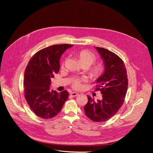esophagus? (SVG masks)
<instances>
[{
    "label": "esophagus",
    "mask_w": 153,
    "mask_h": 153,
    "mask_svg": "<svg viewBox=\"0 0 153 153\" xmlns=\"http://www.w3.org/2000/svg\"><path fill=\"white\" fill-rule=\"evenodd\" d=\"M70 95L73 97H76V96H77L79 95V93H76V92H72V93H70Z\"/></svg>",
    "instance_id": "obj_1"
}]
</instances>
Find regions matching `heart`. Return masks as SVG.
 I'll list each match as a JSON object with an SVG mask.
<instances>
[{"mask_svg":"<svg viewBox=\"0 0 153 153\" xmlns=\"http://www.w3.org/2000/svg\"><path fill=\"white\" fill-rule=\"evenodd\" d=\"M75 56L78 59L81 65H85L88 68L95 62L96 57L94 54L88 50H81L75 53ZM105 67L102 63H97L90 68L89 75L93 79H98L103 74ZM83 79L79 77L73 78L71 80L72 88L75 90H80L82 88Z\"/></svg>","mask_w":153,"mask_h":153,"instance_id":"heart-1","label":"heart"}]
</instances>
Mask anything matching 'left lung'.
<instances>
[{"label": "left lung", "mask_w": 153, "mask_h": 153, "mask_svg": "<svg viewBox=\"0 0 153 153\" xmlns=\"http://www.w3.org/2000/svg\"><path fill=\"white\" fill-rule=\"evenodd\" d=\"M103 59L105 71L96 80V90L102 99L94 101L88 96L85 107L86 116L94 122H104L117 113L124 102L128 89V77L123 60L115 53L103 48L95 47Z\"/></svg>", "instance_id": "1"}]
</instances>
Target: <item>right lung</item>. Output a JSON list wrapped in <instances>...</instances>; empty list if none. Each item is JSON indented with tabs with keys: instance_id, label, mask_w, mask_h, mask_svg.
Returning <instances> with one entry per match:
<instances>
[{
	"instance_id": "1",
	"label": "right lung",
	"mask_w": 153,
	"mask_h": 153,
	"mask_svg": "<svg viewBox=\"0 0 153 153\" xmlns=\"http://www.w3.org/2000/svg\"><path fill=\"white\" fill-rule=\"evenodd\" d=\"M72 45L50 46L37 52L30 60L24 74L25 99L36 116L51 119L57 115L69 96L67 91L50 90L51 79L60 70V58Z\"/></svg>"
}]
</instances>
